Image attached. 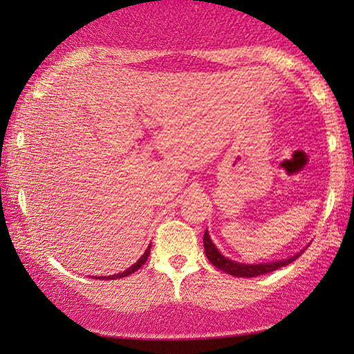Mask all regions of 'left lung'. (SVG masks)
<instances>
[{"label":"left lung","mask_w":354,"mask_h":354,"mask_svg":"<svg viewBox=\"0 0 354 354\" xmlns=\"http://www.w3.org/2000/svg\"><path fill=\"white\" fill-rule=\"evenodd\" d=\"M203 243H205V253L207 256V259L211 261L212 266H216L217 269L224 270V272L235 275V277H258V275L272 272V270H277L283 266H288L290 263H293L295 259H298L301 256L303 251H299L295 256H290L288 259L283 261H275V263H266V264H241V263H235V261L227 259L225 256H222L217 248L212 243L209 239V234L207 230L205 232V236H203Z\"/></svg>","instance_id":"obj_1"}]
</instances>
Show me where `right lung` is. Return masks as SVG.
I'll return each instance as SVG.
<instances>
[{
  "mask_svg": "<svg viewBox=\"0 0 354 354\" xmlns=\"http://www.w3.org/2000/svg\"><path fill=\"white\" fill-rule=\"evenodd\" d=\"M149 251H151V245L148 246L147 251H145L142 258H140V259L137 261V263H135V264L132 266V268H129L127 270H124V272L115 274V275H108V277H96V279H101V280H103V279H109V280H111V279H122V277H127V275H130V274L137 272V270H138L140 268H142V266H143L145 263H147V259H148V256H149Z\"/></svg>",
  "mask_w": 354,
  "mask_h": 354,
  "instance_id": "add662e5",
  "label": "right lung"
}]
</instances>
